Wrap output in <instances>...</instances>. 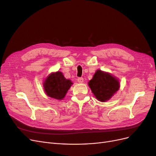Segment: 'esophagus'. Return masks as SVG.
I'll use <instances>...</instances> for the list:
<instances>
[{
  "label": "esophagus",
  "mask_w": 156,
  "mask_h": 156,
  "mask_svg": "<svg viewBox=\"0 0 156 156\" xmlns=\"http://www.w3.org/2000/svg\"><path fill=\"white\" fill-rule=\"evenodd\" d=\"M77 82L79 83H83L84 82V79L82 77H79L77 79Z\"/></svg>",
  "instance_id": "1"
}]
</instances>
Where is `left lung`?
Wrapping results in <instances>:
<instances>
[{"label":"left lung","mask_w":156,"mask_h":156,"mask_svg":"<svg viewBox=\"0 0 156 156\" xmlns=\"http://www.w3.org/2000/svg\"><path fill=\"white\" fill-rule=\"evenodd\" d=\"M97 100L105 102L114 96L120 88L119 80L110 73L98 69L88 83Z\"/></svg>","instance_id":"8db88e82"}]
</instances>
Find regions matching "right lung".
Wrapping results in <instances>:
<instances>
[{
    "mask_svg": "<svg viewBox=\"0 0 156 156\" xmlns=\"http://www.w3.org/2000/svg\"><path fill=\"white\" fill-rule=\"evenodd\" d=\"M72 84L71 80L66 79L59 71L49 74L43 83L46 95L58 100H63Z\"/></svg>",
    "mask_w": 156,
    "mask_h": 156,
    "instance_id": "1",
    "label": "right lung"
}]
</instances>
